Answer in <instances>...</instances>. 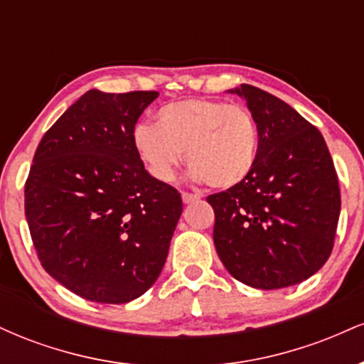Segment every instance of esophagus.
Returning a JSON list of instances; mask_svg holds the SVG:
<instances>
[{
    "label": "esophagus",
    "mask_w": 364,
    "mask_h": 364,
    "mask_svg": "<svg viewBox=\"0 0 364 364\" xmlns=\"http://www.w3.org/2000/svg\"><path fill=\"white\" fill-rule=\"evenodd\" d=\"M181 198H183V203H193V202H196V200L200 198V195H196V193H183L181 195Z\"/></svg>",
    "instance_id": "1"
}]
</instances>
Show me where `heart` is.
Here are the masks:
<instances>
[{
  "mask_svg": "<svg viewBox=\"0 0 364 364\" xmlns=\"http://www.w3.org/2000/svg\"><path fill=\"white\" fill-rule=\"evenodd\" d=\"M133 145L159 181L174 178L185 152L195 179L214 188H232L252 174L260 135L248 107L185 99L162 106L156 124H139Z\"/></svg>",
  "mask_w": 364,
  "mask_h": 364,
  "instance_id": "heart-1",
  "label": "heart"
}]
</instances>
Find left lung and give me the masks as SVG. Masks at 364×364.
I'll return each instance as SVG.
<instances>
[{"label": "left lung", "instance_id": "1", "mask_svg": "<svg viewBox=\"0 0 364 364\" xmlns=\"http://www.w3.org/2000/svg\"><path fill=\"white\" fill-rule=\"evenodd\" d=\"M228 92L246 101L260 145L252 174L207 198L217 255L246 286H294L332 253L341 214L332 157L321 133L289 104L248 83Z\"/></svg>", "mask_w": 364, "mask_h": 364}]
</instances>
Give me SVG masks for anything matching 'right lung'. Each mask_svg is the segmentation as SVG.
<instances>
[{
  "label": "right lung",
  "mask_w": 364,
  "mask_h": 364,
  "mask_svg": "<svg viewBox=\"0 0 364 364\" xmlns=\"http://www.w3.org/2000/svg\"><path fill=\"white\" fill-rule=\"evenodd\" d=\"M157 92L92 89L46 132L25 183V217L44 270L89 301L121 304L162 272L181 195L133 145Z\"/></svg>",
  "instance_id": "1"
}]
</instances>
